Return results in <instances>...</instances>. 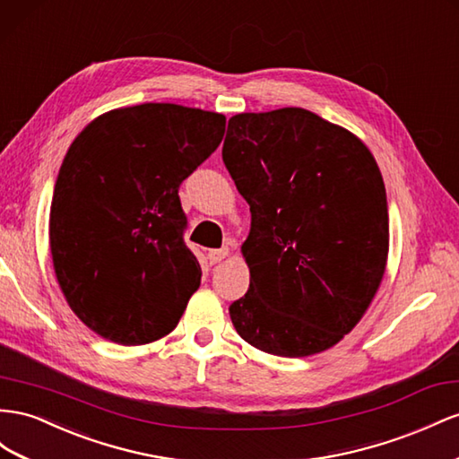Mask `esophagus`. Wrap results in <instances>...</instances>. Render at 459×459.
I'll use <instances>...</instances> for the list:
<instances>
[{
	"mask_svg": "<svg viewBox=\"0 0 459 459\" xmlns=\"http://www.w3.org/2000/svg\"><path fill=\"white\" fill-rule=\"evenodd\" d=\"M228 255H230V247L226 245V247H221V249L208 251V260H210V263H212V264H216V263H220V260H224Z\"/></svg>",
	"mask_w": 459,
	"mask_h": 459,
	"instance_id": "34e87169",
	"label": "esophagus"
}]
</instances>
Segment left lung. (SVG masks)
I'll return each mask as SVG.
<instances>
[{"label":"left lung","instance_id":"left-lung-1","mask_svg":"<svg viewBox=\"0 0 459 459\" xmlns=\"http://www.w3.org/2000/svg\"><path fill=\"white\" fill-rule=\"evenodd\" d=\"M221 158L251 206L241 247L251 281L230 305L235 330L280 357L332 348L386 270L388 203L373 154L313 111L281 108L233 116Z\"/></svg>","mask_w":459,"mask_h":459}]
</instances>
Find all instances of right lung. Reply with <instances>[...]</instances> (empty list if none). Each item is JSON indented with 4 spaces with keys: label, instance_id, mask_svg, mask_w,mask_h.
Instances as JSON below:
<instances>
[{
    "label": "right lung",
    "instance_id": "1",
    "mask_svg": "<svg viewBox=\"0 0 459 459\" xmlns=\"http://www.w3.org/2000/svg\"><path fill=\"white\" fill-rule=\"evenodd\" d=\"M226 117L178 104L111 109L73 141L49 208V249L65 299L98 336L164 338L201 286L183 241L179 185L224 139Z\"/></svg>",
    "mask_w": 459,
    "mask_h": 459
}]
</instances>
